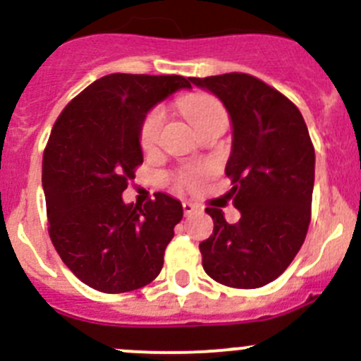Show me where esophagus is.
<instances>
[{
	"label": "esophagus",
	"mask_w": 361,
	"mask_h": 361,
	"mask_svg": "<svg viewBox=\"0 0 361 361\" xmlns=\"http://www.w3.org/2000/svg\"><path fill=\"white\" fill-rule=\"evenodd\" d=\"M197 209H199V207L195 206V204H192L190 201L183 202V211H185V214H187V216H188V214H194Z\"/></svg>",
	"instance_id": "obj_1"
}]
</instances>
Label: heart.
Here are the masks:
<instances>
[{"label":"heart","mask_w":361,"mask_h":361,"mask_svg":"<svg viewBox=\"0 0 361 361\" xmlns=\"http://www.w3.org/2000/svg\"><path fill=\"white\" fill-rule=\"evenodd\" d=\"M178 106L185 113L192 126L195 129H201L206 126L209 120L218 118V116H227L225 108L221 106L220 101L216 97L209 96V94H188L178 101ZM164 122V110L160 106L152 108L150 111L145 115L143 122L140 126V145L145 152L154 150L155 145L159 141L160 129H162ZM202 176V169H181L174 173L173 176V187L176 190H187V188H194L199 183Z\"/></svg>","instance_id":"b5f03b06"}]
</instances>
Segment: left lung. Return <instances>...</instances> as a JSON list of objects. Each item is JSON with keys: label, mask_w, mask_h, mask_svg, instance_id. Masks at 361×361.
Masks as SVG:
<instances>
[{"label": "left lung", "mask_w": 361, "mask_h": 361, "mask_svg": "<svg viewBox=\"0 0 361 361\" xmlns=\"http://www.w3.org/2000/svg\"><path fill=\"white\" fill-rule=\"evenodd\" d=\"M220 97L232 120L225 174L241 218L228 224L207 207L213 234L199 245L209 278L231 288H260L286 271L311 221L314 147L302 113L279 90L246 73L190 78Z\"/></svg>", "instance_id": "1"}]
</instances>
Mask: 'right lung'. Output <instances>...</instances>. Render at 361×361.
I'll return each instance as SVG.
<instances>
[{"instance_id":"add662e5","label":"right lung","mask_w":361,"mask_h":361,"mask_svg":"<svg viewBox=\"0 0 361 361\" xmlns=\"http://www.w3.org/2000/svg\"><path fill=\"white\" fill-rule=\"evenodd\" d=\"M190 87L180 75L113 73L83 89L54 123L42 167L49 234L90 288L133 292L162 271L181 202L159 192L141 207L123 202L122 192L143 164L137 134L145 115Z\"/></svg>"}]
</instances>
